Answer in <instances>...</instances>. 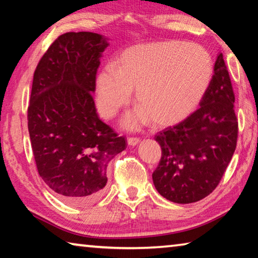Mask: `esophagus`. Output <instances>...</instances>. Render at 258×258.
<instances>
[{
    "mask_svg": "<svg viewBox=\"0 0 258 258\" xmlns=\"http://www.w3.org/2000/svg\"><path fill=\"white\" fill-rule=\"evenodd\" d=\"M139 142H140V139H139V138H128V139H127V145H128V147L137 146Z\"/></svg>",
    "mask_w": 258,
    "mask_h": 258,
    "instance_id": "34e87169",
    "label": "esophagus"
}]
</instances>
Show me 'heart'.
<instances>
[{"mask_svg": "<svg viewBox=\"0 0 258 258\" xmlns=\"http://www.w3.org/2000/svg\"><path fill=\"white\" fill-rule=\"evenodd\" d=\"M213 59L203 46L180 41L131 46L119 55L117 68L108 64L95 81L97 106L111 118L130 101L132 90L139 107L124 117L128 130L152 124L176 125L202 102L211 85Z\"/></svg>", "mask_w": 258, "mask_h": 258, "instance_id": "heart-1", "label": "heart"}]
</instances>
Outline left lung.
I'll return each mask as SVG.
<instances>
[{
	"mask_svg": "<svg viewBox=\"0 0 258 258\" xmlns=\"http://www.w3.org/2000/svg\"><path fill=\"white\" fill-rule=\"evenodd\" d=\"M234 93L223 54L200 108L175 126L156 135L161 158L152 180L169 202L191 204L215 190L237 147L238 119Z\"/></svg>",
	"mask_w": 258,
	"mask_h": 258,
	"instance_id": "8db88e82",
	"label": "left lung"
}]
</instances>
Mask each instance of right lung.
<instances>
[{
  "label": "right lung",
  "mask_w": 258,
  "mask_h": 258,
  "mask_svg": "<svg viewBox=\"0 0 258 258\" xmlns=\"http://www.w3.org/2000/svg\"><path fill=\"white\" fill-rule=\"evenodd\" d=\"M109 43L91 32L60 35L34 73L28 132L38 174L63 203L85 206L107 184V166L125 138L99 118L93 93Z\"/></svg>",
  "instance_id": "right-lung-1"
}]
</instances>
